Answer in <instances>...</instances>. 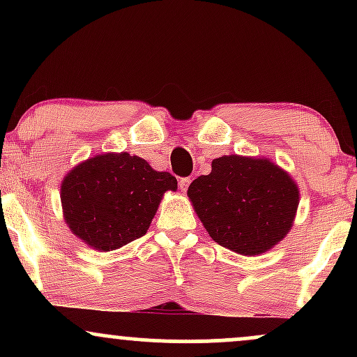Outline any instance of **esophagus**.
<instances>
[{
  "instance_id": "1",
  "label": "esophagus",
  "mask_w": 357,
  "mask_h": 357,
  "mask_svg": "<svg viewBox=\"0 0 357 357\" xmlns=\"http://www.w3.org/2000/svg\"><path fill=\"white\" fill-rule=\"evenodd\" d=\"M190 183H191L190 178H181V179H179V190H181V192H186L188 191V188H190Z\"/></svg>"
}]
</instances>
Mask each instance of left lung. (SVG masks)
<instances>
[{"mask_svg":"<svg viewBox=\"0 0 357 357\" xmlns=\"http://www.w3.org/2000/svg\"><path fill=\"white\" fill-rule=\"evenodd\" d=\"M188 198L216 243L255 257L292 230L301 191L268 158L230 154L213 159L211 173L190 184Z\"/></svg>","mask_w":357,"mask_h":357,"instance_id":"1","label":"left lung"}]
</instances>
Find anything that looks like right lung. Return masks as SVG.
Instances as JSON below:
<instances>
[{
    "label": "right lung",
    "instance_id": "right-lung-1",
    "mask_svg": "<svg viewBox=\"0 0 357 357\" xmlns=\"http://www.w3.org/2000/svg\"><path fill=\"white\" fill-rule=\"evenodd\" d=\"M174 176L129 153H104L72 167L60 186L63 220L77 238L110 252L146 235Z\"/></svg>",
    "mask_w": 357,
    "mask_h": 357
}]
</instances>
